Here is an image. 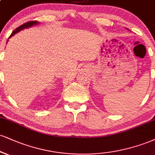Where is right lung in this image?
Here are the masks:
<instances>
[{
	"label": "right lung",
	"instance_id": "right-lung-1",
	"mask_svg": "<svg viewBox=\"0 0 155 155\" xmlns=\"http://www.w3.org/2000/svg\"><path fill=\"white\" fill-rule=\"evenodd\" d=\"M38 23H39V22H37V21H31L27 22V23L22 24V25L20 26V27H18V28H16V29H15V30H14V31H13V32L12 33V35H10V37H8V39L10 38V37H12V36H14V35L15 34H16V33L18 32V31H19L22 30V29H26V28L31 27H32V26L36 25V24H37ZM8 40H7V42H8Z\"/></svg>",
	"mask_w": 155,
	"mask_h": 155
}]
</instances>
